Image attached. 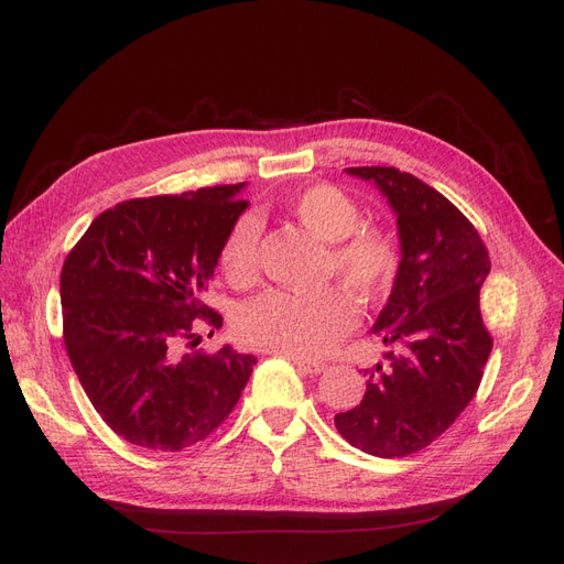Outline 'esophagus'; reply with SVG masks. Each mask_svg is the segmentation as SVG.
<instances>
[{"label":"esophagus","instance_id":"obj_1","mask_svg":"<svg viewBox=\"0 0 564 564\" xmlns=\"http://www.w3.org/2000/svg\"><path fill=\"white\" fill-rule=\"evenodd\" d=\"M293 362L297 365V369H300V371L311 373V377H314V373L325 371V367H327V365H323V362H311V360H302V358H293Z\"/></svg>","mask_w":564,"mask_h":564}]
</instances>
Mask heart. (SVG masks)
<instances>
[{
	"mask_svg": "<svg viewBox=\"0 0 564 564\" xmlns=\"http://www.w3.org/2000/svg\"><path fill=\"white\" fill-rule=\"evenodd\" d=\"M308 235L327 246V269L360 300L377 302L400 274L402 250L394 235L381 227H360L358 204L335 185H308L285 202ZM223 276L235 285H248L258 274V223L239 218L218 250ZM356 304L339 288L318 293H267L243 302L235 314L237 337L253 348L281 356H321L356 325Z\"/></svg>",
	"mask_w": 564,
	"mask_h": 564,
	"instance_id": "obj_1",
	"label": "heart"
}]
</instances>
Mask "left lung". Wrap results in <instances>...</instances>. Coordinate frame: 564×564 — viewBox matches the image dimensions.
Segmentation results:
<instances>
[{"label":"left lung","instance_id":"1","mask_svg":"<svg viewBox=\"0 0 564 564\" xmlns=\"http://www.w3.org/2000/svg\"><path fill=\"white\" fill-rule=\"evenodd\" d=\"M398 216L402 264L371 332L400 352L365 369L358 406L335 415L344 440L369 455L430 446L465 411L492 350L478 293L490 271L476 227L442 193L394 166H350Z\"/></svg>","mask_w":564,"mask_h":564}]
</instances>
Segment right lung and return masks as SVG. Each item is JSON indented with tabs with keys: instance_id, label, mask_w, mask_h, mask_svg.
<instances>
[{
	"instance_id": "right-lung-1",
	"label": "right lung",
	"mask_w": 564,
	"mask_h": 564,
	"mask_svg": "<svg viewBox=\"0 0 564 564\" xmlns=\"http://www.w3.org/2000/svg\"><path fill=\"white\" fill-rule=\"evenodd\" d=\"M243 183L116 204L62 267V335L95 411L134 446L176 453L204 442L232 409L258 358L223 346L183 352L199 323L218 250L248 202Z\"/></svg>"
}]
</instances>
